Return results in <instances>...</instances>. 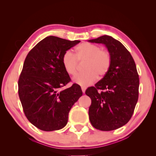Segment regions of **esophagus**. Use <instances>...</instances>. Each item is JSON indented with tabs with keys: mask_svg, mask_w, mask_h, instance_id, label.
<instances>
[{
	"mask_svg": "<svg viewBox=\"0 0 156 156\" xmlns=\"http://www.w3.org/2000/svg\"><path fill=\"white\" fill-rule=\"evenodd\" d=\"M82 92H83V93H84L85 92V90H86V87H82Z\"/></svg>",
	"mask_w": 156,
	"mask_h": 156,
	"instance_id": "34e87169",
	"label": "esophagus"
}]
</instances>
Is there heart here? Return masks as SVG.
Returning a JSON list of instances; mask_svg holds the SVG:
<instances>
[{
  "label": "heart",
  "mask_w": 156,
  "mask_h": 156,
  "mask_svg": "<svg viewBox=\"0 0 156 156\" xmlns=\"http://www.w3.org/2000/svg\"><path fill=\"white\" fill-rule=\"evenodd\" d=\"M84 73L74 78V82L82 87H87L94 82L98 78H102L107 74L111 65L110 53L97 45L85 42L76 48L75 55L70 51H66L62 56V62L65 71L69 76L77 73L78 61H85Z\"/></svg>",
  "instance_id": "heart-1"
}]
</instances>
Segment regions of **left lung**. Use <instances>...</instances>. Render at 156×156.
Returning <instances> with one entry per match:
<instances>
[{
    "instance_id": "left-lung-1",
    "label": "left lung",
    "mask_w": 156,
    "mask_h": 156,
    "mask_svg": "<svg viewBox=\"0 0 156 156\" xmlns=\"http://www.w3.org/2000/svg\"><path fill=\"white\" fill-rule=\"evenodd\" d=\"M88 41L105 44L112 59L107 74L85 92L91 99L89 119L98 130H115L130 120L138 101L140 78L136 65L125 46L111 36Z\"/></svg>"
}]
</instances>
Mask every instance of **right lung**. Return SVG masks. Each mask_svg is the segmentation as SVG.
<instances>
[{"mask_svg": "<svg viewBox=\"0 0 156 156\" xmlns=\"http://www.w3.org/2000/svg\"><path fill=\"white\" fill-rule=\"evenodd\" d=\"M80 42L49 36L25 59L18 81L19 98L29 121L42 131L64 127L71 108L82 95L77 84L61 90L71 80L63 67L62 56Z\"/></svg>", "mask_w": 156, "mask_h": 156, "instance_id": "obj_1", "label": "right lung"}]
</instances>
